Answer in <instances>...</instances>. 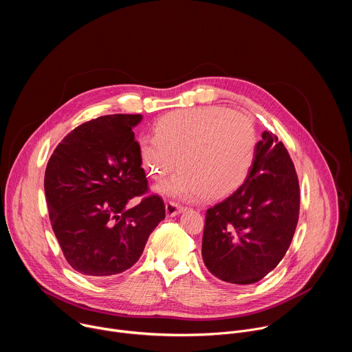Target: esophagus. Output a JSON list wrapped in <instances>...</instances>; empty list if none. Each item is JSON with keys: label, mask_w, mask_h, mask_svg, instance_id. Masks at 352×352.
<instances>
[{"label": "esophagus", "mask_w": 352, "mask_h": 352, "mask_svg": "<svg viewBox=\"0 0 352 352\" xmlns=\"http://www.w3.org/2000/svg\"><path fill=\"white\" fill-rule=\"evenodd\" d=\"M184 209H185L184 206H181V205L175 204V202H171V200L166 204V213H167L168 217H174V216L179 214Z\"/></svg>", "instance_id": "esophagus-1"}]
</instances>
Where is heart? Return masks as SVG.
I'll list each match as a JSON object with an SVG mask.
<instances>
[{"label":"heart","instance_id":"obj_1","mask_svg":"<svg viewBox=\"0 0 352 352\" xmlns=\"http://www.w3.org/2000/svg\"><path fill=\"white\" fill-rule=\"evenodd\" d=\"M258 150L254 121L220 107H200L164 116L155 135L139 138L146 173L156 181L179 166L159 185L160 193L193 200L231 195L248 178Z\"/></svg>","mask_w":352,"mask_h":352}]
</instances>
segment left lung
Returning a JSON list of instances; mask_svg holds the SVG:
<instances>
[{
	"label": "left lung",
	"instance_id": "1",
	"mask_svg": "<svg viewBox=\"0 0 352 352\" xmlns=\"http://www.w3.org/2000/svg\"><path fill=\"white\" fill-rule=\"evenodd\" d=\"M299 200L298 175L287 148L265 131L245 182L206 212L202 258L209 272L236 285L267 276L291 245Z\"/></svg>",
	"mask_w": 352,
	"mask_h": 352
}]
</instances>
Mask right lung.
Here are the masks:
<instances>
[{
	"mask_svg": "<svg viewBox=\"0 0 352 352\" xmlns=\"http://www.w3.org/2000/svg\"><path fill=\"white\" fill-rule=\"evenodd\" d=\"M140 114H111L71 131L44 174L50 221L71 267L109 277L132 267L148 235L166 217L148 185L132 128ZM136 195L141 204L128 208Z\"/></svg>",
	"mask_w": 352,
	"mask_h": 352,
	"instance_id": "add662e5",
	"label": "right lung"
}]
</instances>
